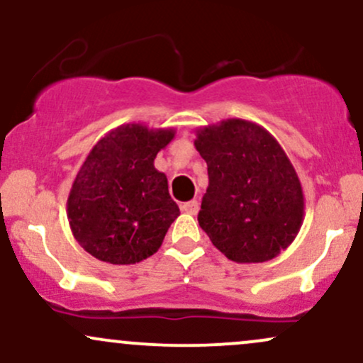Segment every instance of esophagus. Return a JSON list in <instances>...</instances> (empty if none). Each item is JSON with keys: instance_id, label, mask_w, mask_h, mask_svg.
<instances>
[{"instance_id": "34e87169", "label": "esophagus", "mask_w": 363, "mask_h": 363, "mask_svg": "<svg viewBox=\"0 0 363 363\" xmlns=\"http://www.w3.org/2000/svg\"><path fill=\"white\" fill-rule=\"evenodd\" d=\"M181 210L184 211V213H187V215H196V213H198V210H199V203L194 201V199H193V201L182 203Z\"/></svg>"}]
</instances>
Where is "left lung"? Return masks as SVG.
I'll return each mask as SVG.
<instances>
[{
	"mask_svg": "<svg viewBox=\"0 0 363 363\" xmlns=\"http://www.w3.org/2000/svg\"><path fill=\"white\" fill-rule=\"evenodd\" d=\"M194 147L208 165L198 222L230 261L277 257L303 222V191L285 150L252 121L223 119L196 129Z\"/></svg>",
	"mask_w": 363,
	"mask_h": 363,
	"instance_id": "obj_1",
	"label": "left lung"
}]
</instances>
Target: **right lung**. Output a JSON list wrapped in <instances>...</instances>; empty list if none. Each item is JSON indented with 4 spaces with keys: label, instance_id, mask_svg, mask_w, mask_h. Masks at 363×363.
I'll use <instances>...</instances> for the list:
<instances>
[{
    "label": "right lung",
    "instance_id": "add662e5",
    "mask_svg": "<svg viewBox=\"0 0 363 363\" xmlns=\"http://www.w3.org/2000/svg\"><path fill=\"white\" fill-rule=\"evenodd\" d=\"M174 136V128L121 124L86 155L66 211L73 237L99 261L135 264L147 259L181 215L169 194L167 176L153 165Z\"/></svg>",
    "mask_w": 363,
    "mask_h": 363
}]
</instances>
